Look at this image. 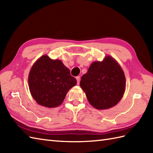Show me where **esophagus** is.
Instances as JSON below:
<instances>
[{
    "mask_svg": "<svg viewBox=\"0 0 153 153\" xmlns=\"http://www.w3.org/2000/svg\"><path fill=\"white\" fill-rule=\"evenodd\" d=\"M76 79H77V85H79V82H80V77H79V76L76 77Z\"/></svg>",
    "mask_w": 153,
    "mask_h": 153,
    "instance_id": "esophagus-1",
    "label": "esophagus"
}]
</instances>
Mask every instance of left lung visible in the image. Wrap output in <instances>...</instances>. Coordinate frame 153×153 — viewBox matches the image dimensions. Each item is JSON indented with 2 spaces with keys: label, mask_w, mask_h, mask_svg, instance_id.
<instances>
[{
  "label": "left lung",
  "mask_w": 153,
  "mask_h": 153,
  "mask_svg": "<svg viewBox=\"0 0 153 153\" xmlns=\"http://www.w3.org/2000/svg\"><path fill=\"white\" fill-rule=\"evenodd\" d=\"M80 86L94 108L105 110L116 105L126 89V77L119 64L110 56L93 62L83 75Z\"/></svg>",
  "instance_id": "8db88e82"
}]
</instances>
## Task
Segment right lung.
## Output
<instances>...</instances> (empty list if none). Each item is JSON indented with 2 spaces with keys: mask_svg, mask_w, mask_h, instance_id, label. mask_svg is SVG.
<instances>
[{
  "mask_svg": "<svg viewBox=\"0 0 153 153\" xmlns=\"http://www.w3.org/2000/svg\"><path fill=\"white\" fill-rule=\"evenodd\" d=\"M28 83L31 95L39 105L54 108L62 103L77 81L61 60L43 55L32 66Z\"/></svg>",
  "mask_w": 153,
  "mask_h": 153,
  "instance_id": "right-lung-1",
  "label": "right lung"
}]
</instances>
